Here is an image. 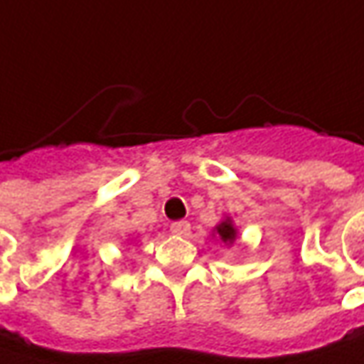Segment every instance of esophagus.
<instances>
[{"instance_id": "34e87169", "label": "esophagus", "mask_w": 364, "mask_h": 364, "mask_svg": "<svg viewBox=\"0 0 364 364\" xmlns=\"http://www.w3.org/2000/svg\"><path fill=\"white\" fill-rule=\"evenodd\" d=\"M189 230H191V226H189L187 220H179V222H173V224H171V232H173V234H181V236H185V234H189Z\"/></svg>"}]
</instances>
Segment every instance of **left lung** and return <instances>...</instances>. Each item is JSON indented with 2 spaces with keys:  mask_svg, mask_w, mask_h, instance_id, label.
Instances as JSON below:
<instances>
[{
  "mask_svg": "<svg viewBox=\"0 0 364 364\" xmlns=\"http://www.w3.org/2000/svg\"><path fill=\"white\" fill-rule=\"evenodd\" d=\"M218 232H220L222 240H232V236H234V228H232L230 224H222V226H218Z\"/></svg>",
  "mask_w": 364,
  "mask_h": 364,
  "instance_id": "8db88e82",
  "label": "left lung"
}]
</instances>
